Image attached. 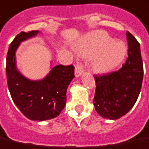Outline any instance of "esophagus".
Listing matches in <instances>:
<instances>
[{"label": "esophagus", "instance_id": "esophagus-1", "mask_svg": "<svg viewBox=\"0 0 149 149\" xmlns=\"http://www.w3.org/2000/svg\"><path fill=\"white\" fill-rule=\"evenodd\" d=\"M83 67H82V65L80 64H78L76 66V68H75V76L77 77H80L81 75L83 74Z\"/></svg>", "mask_w": 149, "mask_h": 149}]
</instances>
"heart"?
Returning a JSON list of instances; mask_svg holds the SVG:
<instances>
[{"label": "heart", "instance_id": "1", "mask_svg": "<svg viewBox=\"0 0 149 149\" xmlns=\"http://www.w3.org/2000/svg\"><path fill=\"white\" fill-rule=\"evenodd\" d=\"M80 54L94 58L93 69L100 74L114 71L122 64L127 54V47L122 41L114 38L105 31H95L88 35L77 47Z\"/></svg>", "mask_w": 149, "mask_h": 149}]
</instances>
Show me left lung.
<instances>
[{
  "instance_id": "left-lung-1",
  "label": "left lung",
  "mask_w": 149,
  "mask_h": 149,
  "mask_svg": "<svg viewBox=\"0 0 149 149\" xmlns=\"http://www.w3.org/2000/svg\"><path fill=\"white\" fill-rule=\"evenodd\" d=\"M128 58L119 70L107 75L95 76L93 104L100 116L115 120L127 114L139 96L144 69L140 44L126 32Z\"/></svg>"
}]
</instances>
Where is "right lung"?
Returning <instances> with one entry per match:
<instances>
[{"label":"right lung","mask_w":149,"mask_h":149,"mask_svg":"<svg viewBox=\"0 0 149 149\" xmlns=\"http://www.w3.org/2000/svg\"><path fill=\"white\" fill-rule=\"evenodd\" d=\"M38 31H22L10 44L6 58L8 90L13 102L30 120L44 121L59 115L66 104V91L75 77L74 67L58 65L53 67L46 77L31 80L19 72L16 67V52L19 44L35 37Z\"/></svg>","instance_id":"right-lung-1"}]
</instances>
